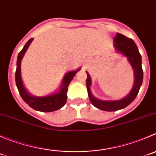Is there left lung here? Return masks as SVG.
<instances>
[{
    "label": "left lung",
    "instance_id": "obj_1",
    "mask_svg": "<svg viewBox=\"0 0 156 156\" xmlns=\"http://www.w3.org/2000/svg\"><path fill=\"white\" fill-rule=\"evenodd\" d=\"M115 48L119 52L128 58L135 73V84L132 91L126 98L117 101H101L94 98L90 91L91 78L87 73L86 85L88 97L91 104L97 108L106 112H114L127 107L136 98L143 81V71L142 68V56L139 51L138 47L132 39L126 37L119 33H116L114 37Z\"/></svg>",
    "mask_w": 156,
    "mask_h": 156
}]
</instances>
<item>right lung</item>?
<instances>
[{
    "label": "right lung",
    "mask_w": 156,
    "mask_h": 156,
    "mask_svg": "<svg viewBox=\"0 0 156 156\" xmlns=\"http://www.w3.org/2000/svg\"><path fill=\"white\" fill-rule=\"evenodd\" d=\"M33 41V38H30L28 41L26 43L22 50L19 52L17 60V69L15 71V81L16 85L18 89L19 94H21V98L24 101L30 106V108H34V110L44 112H51L56 111L63 107L65 105L67 101V91H68V87L71 81L73 79L75 74L79 71L80 69L76 71H70L64 77L63 82H62V88L58 93L51 95L44 96V97H35L32 96L26 91L24 88L23 82L21 81V62L24 56V53L27 51V48L29 47L30 44Z\"/></svg>",
    "instance_id": "right-lung-1"
}]
</instances>
